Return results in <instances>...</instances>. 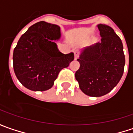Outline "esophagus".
<instances>
[{"mask_svg":"<svg viewBox=\"0 0 133 133\" xmlns=\"http://www.w3.org/2000/svg\"><path fill=\"white\" fill-rule=\"evenodd\" d=\"M79 57V52H78V51H75V52H74V57H75V59H78Z\"/></svg>","mask_w":133,"mask_h":133,"instance_id":"obj_1","label":"esophagus"}]
</instances>
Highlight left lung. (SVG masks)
<instances>
[{
    "label": "left lung",
    "mask_w": 133,
    "mask_h": 133,
    "mask_svg": "<svg viewBox=\"0 0 133 133\" xmlns=\"http://www.w3.org/2000/svg\"><path fill=\"white\" fill-rule=\"evenodd\" d=\"M101 42L85 48L77 59L76 71L82 91L98 97L110 92L119 82L124 73L125 57L120 37L110 26L98 24Z\"/></svg>",
    "instance_id": "left-lung-1"
}]
</instances>
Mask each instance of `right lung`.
<instances>
[{"label": "right lung", "instance_id": "add662e5", "mask_svg": "<svg viewBox=\"0 0 133 133\" xmlns=\"http://www.w3.org/2000/svg\"><path fill=\"white\" fill-rule=\"evenodd\" d=\"M60 28L39 21L30 26L18 40L13 53L17 79L34 91L50 89L59 71L74 60L73 53L64 54L53 40L60 38Z\"/></svg>", "mask_w": 133, "mask_h": 133}]
</instances>
